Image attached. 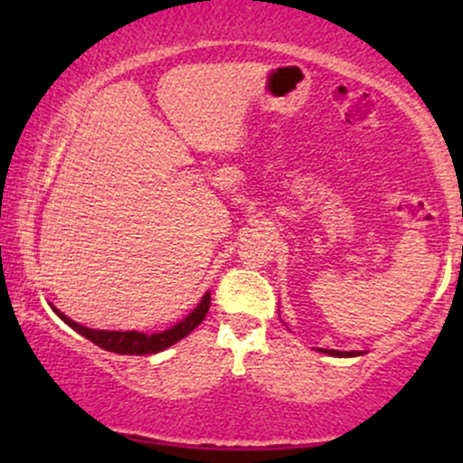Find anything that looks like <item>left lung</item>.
Wrapping results in <instances>:
<instances>
[{"instance_id":"obj_1","label":"left lung","mask_w":463,"mask_h":463,"mask_svg":"<svg viewBox=\"0 0 463 463\" xmlns=\"http://www.w3.org/2000/svg\"><path fill=\"white\" fill-rule=\"evenodd\" d=\"M320 353L331 354V357H359V354H364L361 350H328V348H320Z\"/></svg>"}]
</instances>
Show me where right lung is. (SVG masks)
<instances>
[{
  "mask_svg": "<svg viewBox=\"0 0 463 463\" xmlns=\"http://www.w3.org/2000/svg\"><path fill=\"white\" fill-rule=\"evenodd\" d=\"M209 307H211V291H206V294L202 296V300L198 302V307H195L187 317H183V320L174 324V326L167 328V331L152 333V335L141 333V331H99V328H89V326H82V324L73 322L71 317H67L65 313L58 311L56 307H52V309H54L56 316L61 317L67 326H71L73 331L82 335V337L91 339L95 346L109 350V353L156 354L165 348L174 346V344L180 342L183 337H187V335L194 331L202 320H204L206 313H209Z\"/></svg>",
  "mask_w": 463,
  "mask_h": 463,
  "instance_id": "obj_1",
  "label": "right lung"
}]
</instances>
